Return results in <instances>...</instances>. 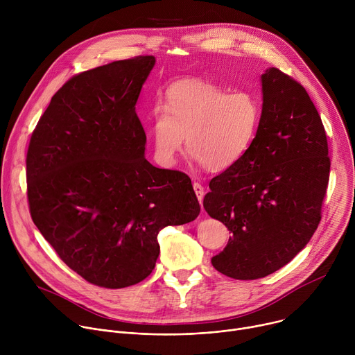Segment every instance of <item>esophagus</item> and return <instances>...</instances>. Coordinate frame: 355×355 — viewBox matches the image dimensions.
Listing matches in <instances>:
<instances>
[{"mask_svg": "<svg viewBox=\"0 0 355 355\" xmlns=\"http://www.w3.org/2000/svg\"><path fill=\"white\" fill-rule=\"evenodd\" d=\"M193 191H195V193H196L198 200H199V202H202V199H204V193H205L204 187H202V185H200V184H198V182H193Z\"/></svg>", "mask_w": 355, "mask_h": 355, "instance_id": "1", "label": "esophagus"}]
</instances>
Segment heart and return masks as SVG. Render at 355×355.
<instances>
[{"label":"heart","mask_w":355,"mask_h":355,"mask_svg":"<svg viewBox=\"0 0 355 355\" xmlns=\"http://www.w3.org/2000/svg\"><path fill=\"white\" fill-rule=\"evenodd\" d=\"M260 119L257 98L247 89L226 91L204 80H184L166 94V107L151 112L156 159L171 167L185 144L189 160L211 171L239 162L254 139Z\"/></svg>","instance_id":"obj_1"}]
</instances>
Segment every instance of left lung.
<instances>
[{
    "label": "left lung",
    "mask_w": 355,
    "mask_h": 355,
    "mask_svg": "<svg viewBox=\"0 0 355 355\" xmlns=\"http://www.w3.org/2000/svg\"><path fill=\"white\" fill-rule=\"evenodd\" d=\"M261 91L256 137L204 198L208 215L232 233L212 266L234 279L267 277L305 248L329 184L326 132L306 89L270 67Z\"/></svg>",
    "instance_id": "8db88e82"
}]
</instances>
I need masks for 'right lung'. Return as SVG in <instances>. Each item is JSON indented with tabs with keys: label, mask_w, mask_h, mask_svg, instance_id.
<instances>
[{
	"label": "right lung",
	"mask_w": 355,
	"mask_h": 355,
	"mask_svg": "<svg viewBox=\"0 0 355 355\" xmlns=\"http://www.w3.org/2000/svg\"><path fill=\"white\" fill-rule=\"evenodd\" d=\"M155 64V56H137L73 77L31 137L32 220L59 257L98 286L143 281L159 259L160 230L200 211L187 174L144 157L136 103Z\"/></svg>",
	"instance_id": "1"
}]
</instances>
